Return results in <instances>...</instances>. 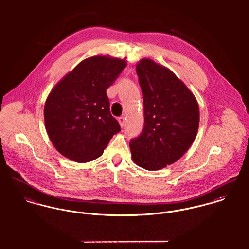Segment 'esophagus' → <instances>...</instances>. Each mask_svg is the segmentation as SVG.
<instances>
[{"label": "esophagus", "mask_w": 249, "mask_h": 249, "mask_svg": "<svg viewBox=\"0 0 249 249\" xmlns=\"http://www.w3.org/2000/svg\"><path fill=\"white\" fill-rule=\"evenodd\" d=\"M118 121H119V124H120L121 127H124V124H125V119H124V117H120V118L118 119Z\"/></svg>", "instance_id": "34e87169"}]
</instances>
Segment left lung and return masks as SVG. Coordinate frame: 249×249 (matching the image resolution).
Instances as JSON below:
<instances>
[{"instance_id":"obj_1","label":"left lung","mask_w":249,"mask_h":249,"mask_svg":"<svg viewBox=\"0 0 249 249\" xmlns=\"http://www.w3.org/2000/svg\"><path fill=\"white\" fill-rule=\"evenodd\" d=\"M143 96L142 134L129 142L133 162L158 171L179 160L195 141L199 108L191 90L169 68L142 58L136 65Z\"/></svg>"}]
</instances>
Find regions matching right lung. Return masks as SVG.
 Instances as JSON below:
<instances>
[{
	"label": "right lung",
	"mask_w": 249,
	"mask_h": 249,
	"mask_svg": "<svg viewBox=\"0 0 249 249\" xmlns=\"http://www.w3.org/2000/svg\"><path fill=\"white\" fill-rule=\"evenodd\" d=\"M125 66V58L88 57L52 89L44 107V121L48 136L60 154L77 163L93 161L121 131L110 113L107 89Z\"/></svg>",
	"instance_id": "1"
}]
</instances>
